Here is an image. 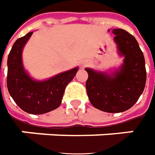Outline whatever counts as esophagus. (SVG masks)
Here are the masks:
<instances>
[{
    "mask_svg": "<svg viewBox=\"0 0 155 155\" xmlns=\"http://www.w3.org/2000/svg\"><path fill=\"white\" fill-rule=\"evenodd\" d=\"M86 64H87V61H83V62H82V65H83V66H84Z\"/></svg>",
    "mask_w": 155,
    "mask_h": 155,
    "instance_id": "1",
    "label": "esophagus"
}]
</instances>
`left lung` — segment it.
I'll use <instances>...</instances> for the list:
<instances>
[{
    "label": "left lung",
    "instance_id": "left-lung-1",
    "mask_svg": "<svg viewBox=\"0 0 155 155\" xmlns=\"http://www.w3.org/2000/svg\"><path fill=\"white\" fill-rule=\"evenodd\" d=\"M114 36L118 54L124 57L118 69L101 71L85 68L89 78L86 90L95 108L107 113H122L133 107L146 84L144 56L137 41L122 29L108 30Z\"/></svg>",
    "mask_w": 155,
    "mask_h": 155
}]
</instances>
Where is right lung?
Segmentation results:
<instances>
[{
    "label": "right lung",
    "instance_id": "add662e5",
    "mask_svg": "<svg viewBox=\"0 0 155 155\" xmlns=\"http://www.w3.org/2000/svg\"><path fill=\"white\" fill-rule=\"evenodd\" d=\"M33 34L27 33L12 45L7 58V90L20 108L31 114H43L58 108L66 85L78 67L59 73L46 80H36L27 72L22 60L24 47Z\"/></svg>",
    "mask_w": 155,
    "mask_h": 155
}]
</instances>
